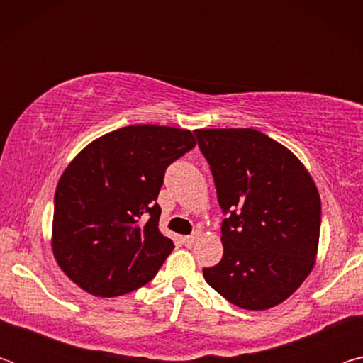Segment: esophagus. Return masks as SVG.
I'll list each match as a JSON object with an SVG mask.
<instances>
[{"label": "esophagus", "mask_w": 363, "mask_h": 363, "mask_svg": "<svg viewBox=\"0 0 363 363\" xmlns=\"http://www.w3.org/2000/svg\"><path fill=\"white\" fill-rule=\"evenodd\" d=\"M195 240H196V235H187V237L182 238V242H184V245H186V247H192Z\"/></svg>", "instance_id": "34e87169"}]
</instances>
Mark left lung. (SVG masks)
I'll list each match as a JSON object with an SVG mask.
<instances>
[{
    "mask_svg": "<svg viewBox=\"0 0 363 363\" xmlns=\"http://www.w3.org/2000/svg\"><path fill=\"white\" fill-rule=\"evenodd\" d=\"M210 164L224 255L206 284L242 309L264 311L291 296L312 270L320 235V195L303 163L266 134L196 130Z\"/></svg>",
    "mask_w": 363,
    "mask_h": 363,
    "instance_id": "left-lung-1",
    "label": "left lung"
}]
</instances>
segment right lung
Segmentation results:
<instances>
[{
    "label": "right lung",
    "mask_w": 363,
    "mask_h": 363,
    "mask_svg": "<svg viewBox=\"0 0 363 363\" xmlns=\"http://www.w3.org/2000/svg\"><path fill=\"white\" fill-rule=\"evenodd\" d=\"M192 133L133 125L73 158L54 195L52 251L67 277L113 298L155 277L174 245L158 229L164 171L195 147Z\"/></svg>",
    "instance_id": "1"
}]
</instances>
